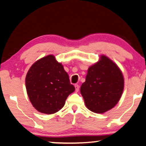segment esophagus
<instances>
[{"mask_svg": "<svg viewBox=\"0 0 146 146\" xmlns=\"http://www.w3.org/2000/svg\"><path fill=\"white\" fill-rule=\"evenodd\" d=\"M75 91L78 92L79 91V85H77V84H76V85H75Z\"/></svg>", "mask_w": 146, "mask_h": 146, "instance_id": "34e87169", "label": "esophagus"}]
</instances>
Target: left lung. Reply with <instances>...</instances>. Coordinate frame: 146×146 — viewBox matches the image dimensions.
<instances>
[{
	"instance_id": "left-lung-1",
	"label": "left lung",
	"mask_w": 146,
	"mask_h": 146,
	"mask_svg": "<svg viewBox=\"0 0 146 146\" xmlns=\"http://www.w3.org/2000/svg\"><path fill=\"white\" fill-rule=\"evenodd\" d=\"M122 71L113 61L104 55L88 69L81 94L88 109L102 114L114 108L124 91Z\"/></svg>"
}]
</instances>
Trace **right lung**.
Segmentation results:
<instances>
[{
  "label": "right lung",
  "mask_w": 146,
  "mask_h": 146,
  "mask_svg": "<svg viewBox=\"0 0 146 146\" xmlns=\"http://www.w3.org/2000/svg\"><path fill=\"white\" fill-rule=\"evenodd\" d=\"M25 83L32 106L38 112L47 114L60 110L75 89L63 65L53 55L38 59L30 67Z\"/></svg>",
  "instance_id": "add662e5"
}]
</instances>
